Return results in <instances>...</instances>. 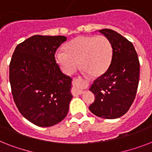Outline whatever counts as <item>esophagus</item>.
Returning a JSON list of instances; mask_svg holds the SVG:
<instances>
[{
  "label": "esophagus",
  "instance_id": "obj_1",
  "mask_svg": "<svg viewBox=\"0 0 152 152\" xmlns=\"http://www.w3.org/2000/svg\"><path fill=\"white\" fill-rule=\"evenodd\" d=\"M73 81H74V83H76V85L77 86V88H76V93H77L78 95H81V94H83V91L81 90L80 88L78 87L79 83H82V82H83V80H82V78H81V77H80V78H78V79H75Z\"/></svg>",
  "mask_w": 152,
  "mask_h": 152
}]
</instances>
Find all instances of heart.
<instances>
[{
	"label": "heart",
	"mask_w": 152,
	"mask_h": 152,
	"mask_svg": "<svg viewBox=\"0 0 152 152\" xmlns=\"http://www.w3.org/2000/svg\"><path fill=\"white\" fill-rule=\"evenodd\" d=\"M113 57V47L106 37L78 36L59 50L55 55L60 68L67 75L76 71L79 62L86 73L99 76L110 67Z\"/></svg>",
	"instance_id": "1"
}]
</instances>
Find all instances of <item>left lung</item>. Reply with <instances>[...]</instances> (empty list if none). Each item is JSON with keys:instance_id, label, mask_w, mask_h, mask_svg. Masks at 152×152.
Instances as JSON below:
<instances>
[{"instance_id": "obj_1", "label": "left lung", "mask_w": 152, "mask_h": 152, "mask_svg": "<svg viewBox=\"0 0 152 152\" xmlns=\"http://www.w3.org/2000/svg\"><path fill=\"white\" fill-rule=\"evenodd\" d=\"M99 32L111 42L113 57L106 72L89 88L95 98L89 110L99 118L115 119L124 115L135 99L140 62L132 43L121 34L110 29Z\"/></svg>"}]
</instances>
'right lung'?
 <instances>
[{
    "instance_id": "right-lung-1",
    "label": "right lung",
    "mask_w": 152,
    "mask_h": 152,
    "mask_svg": "<svg viewBox=\"0 0 152 152\" xmlns=\"http://www.w3.org/2000/svg\"><path fill=\"white\" fill-rule=\"evenodd\" d=\"M64 36L34 35L20 43L9 65L13 99L23 117L40 127L61 122L72 99V78L56 63L57 48Z\"/></svg>"
}]
</instances>
